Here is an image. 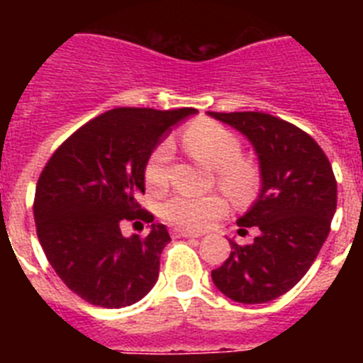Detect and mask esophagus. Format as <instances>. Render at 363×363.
Wrapping results in <instances>:
<instances>
[{
	"label": "esophagus",
	"instance_id": "34e87169",
	"mask_svg": "<svg viewBox=\"0 0 363 363\" xmlns=\"http://www.w3.org/2000/svg\"><path fill=\"white\" fill-rule=\"evenodd\" d=\"M172 236H176V238H200L201 234L192 233V230H185V229H174L172 230Z\"/></svg>",
	"mask_w": 363,
	"mask_h": 363
}]
</instances>
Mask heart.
Segmentation results:
<instances>
[{
    "label": "heart",
    "instance_id": "heart-1",
    "mask_svg": "<svg viewBox=\"0 0 363 363\" xmlns=\"http://www.w3.org/2000/svg\"><path fill=\"white\" fill-rule=\"evenodd\" d=\"M185 150L192 158L214 169L216 182L227 196L236 203H247L256 196L262 174L255 162L242 156V142L230 129L213 120H198L182 134ZM171 145L167 142L154 147L145 163V182L150 189L160 191L169 184ZM223 194H174L162 205L165 220L185 229H205L225 213Z\"/></svg>",
    "mask_w": 363,
    "mask_h": 363
}]
</instances>
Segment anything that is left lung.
<instances>
[{"label":"left lung","mask_w":363,"mask_h":363,"mask_svg":"<svg viewBox=\"0 0 363 363\" xmlns=\"http://www.w3.org/2000/svg\"><path fill=\"white\" fill-rule=\"evenodd\" d=\"M249 138L262 191L238 220L240 234L258 229L251 245L230 240L229 258L211 272L214 285L240 303H265L303 278L331 230L336 178L322 147L296 125L265 112H209Z\"/></svg>","instance_id":"1"}]
</instances>
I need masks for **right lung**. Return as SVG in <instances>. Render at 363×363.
Listing matches in <instances>:
<instances>
[{
	"label": "right lung",
	"instance_id": "add662e5",
	"mask_svg": "<svg viewBox=\"0 0 363 363\" xmlns=\"http://www.w3.org/2000/svg\"><path fill=\"white\" fill-rule=\"evenodd\" d=\"M194 112L112 108L70 134L43 167L34 196L38 238L63 284L92 306L136 303L158 280L171 242L165 225L152 223L143 238H125L120 225L154 220L138 203L145 163L163 133Z\"/></svg>",
	"mask_w": 363,
	"mask_h": 363
}]
</instances>
